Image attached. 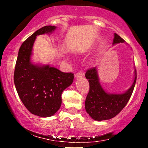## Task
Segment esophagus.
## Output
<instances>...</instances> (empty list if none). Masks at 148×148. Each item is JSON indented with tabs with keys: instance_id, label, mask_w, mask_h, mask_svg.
I'll return each mask as SVG.
<instances>
[{
	"instance_id": "1",
	"label": "esophagus",
	"mask_w": 148,
	"mask_h": 148,
	"mask_svg": "<svg viewBox=\"0 0 148 148\" xmlns=\"http://www.w3.org/2000/svg\"><path fill=\"white\" fill-rule=\"evenodd\" d=\"M84 73L80 71V72H78L77 73H76L74 76H75L76 79H79V78H80V77H82V76H84Z\"/></svg>"
}]
</instances>
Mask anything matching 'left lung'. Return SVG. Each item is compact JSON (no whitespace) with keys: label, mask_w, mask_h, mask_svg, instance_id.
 I'll use <instances>...</instances> for the list:
<instances>
[{"label":"left lung","mask_w":148,"mask_h":148,"mask_svg":"<svg viewBox=\"0 0 148 148\" xmlns=\"http://www.w3.org/2000/svg\"><path fill=\"white\" fill-rule=\"evenodd\" d=\"M123 42L125 40L114 33L113 45ZM85 76L90 84V90L85 102V108L90 116L97 121L109 120L116 116L130 100L136 81V70L135 69L134 82L131 87L125 92L117 94L107 92L102 88L97 67L88 69Z\"/></svg>","instance_id":"left-lung-1"}]
</instances>
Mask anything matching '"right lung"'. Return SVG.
Listing matches in <instances>:
<instances>
[{"instance_id":"1","label":"right lung","mask_w":148,"mask_h":148,"mask_svg":"<svg viewBox=\"0 0 148 148\" xmlns=\"http://www.w3.org/2000/svg\"><path fill=\"white\" fill-rule=\"evenodd\" d=\"M56 28L46 25L30 35L20 47L15 65L14 82L18 97L32 114L43 118L52 116L58 111L62 91L74 81L72 73L31 61L37 36L52 33Z\"/></svg>"}]
</instances>
